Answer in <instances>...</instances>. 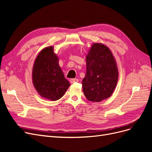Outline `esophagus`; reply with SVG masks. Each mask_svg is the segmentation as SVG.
<instances>
[{"mask_svg":"<svg viewBox=\"0 0 152 152\" xmlns=\"http://www.w3.org/2000/svg\"><path fill=\"white\" fill-rule=\"evenodd\" d=\"M71 84H74V83H76V82H79V80H78L77 79H71L70 80Z\"/></svg>","mask_w":152,"mask_h":152,"instance_id":"esophagus-1","label":"esophagus"}]
</instances>
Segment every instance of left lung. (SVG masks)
<instances>
[{
  "label": "left lung",
  "mask_w": 152,
  "mask_h": 152,
  "mask_svg": "<svg viewBox=\"0 0 152 152\" xmlns=\"http://www.w3.org/2000/svg\"><path fill=\"white\" fill-rule=\"evenodd\" d=\"M86 59L82 91L90 102H100L110 97L116 87L118 78L116 60L111 50L98 42L92 44Z\"/></svg>",
  "instance_id": "8db88e82"
}]
</instances>
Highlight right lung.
<instances>
[{
	"mask_svg": "<svg viewBox=\"0 0 152 152\" xmlns=\"http://www.w3.org/2000/svg\"><path fill=\"white\" fill-rule=\"evenodd\" d=\"M32 82L41 97L50 101L60 99L70 86L52 45L41 50L37 56L32 69Z\"/></svg>",
	"mask_w": 152,
	"mask_h": 152,
	"instance_id": "1",
	"label": "right lung"
}]
</instances>
